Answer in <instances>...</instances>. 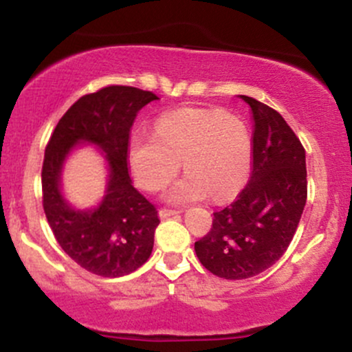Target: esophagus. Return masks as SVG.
Listing matches in <instances>:
<instances>
[{"instance_id": "obj_1", "label": "esophagus", "mask_w": 352, "mask_h": 352, "mask_svg": "<svg viewBox=\"0 0 352 352\" xmlns=\"http://www.w3.org/2000/svg\"><path fill=\"white\" fill-rule=\"evenodd\" d=\"M180 210H172V208H160L159 210V217L160 218H168V217H173V215H179Z\"/></svg>"}]
</instances>
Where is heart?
Listing matches in <instances>:
<instances>
[{
  "mask_svg": "<svg viewBox=\"0 0 352 352\" xmlns=\"http://www.w3.org/2000/svg\"><path fill=\"white\" fill-rule=\"evenodd\" d=\"M187 175L168 192L173 204L233 199L250 179L253 139L248 122L223 109L185 107L157 120L155 134L132 135L129 162L135 182L147 192H159L182 167Z\"/></svg>",
  "mask_w": 352,
  "mask_h": 352,
  "instance_id": "heart-1",
  "label": "heart"
}]
</instances>
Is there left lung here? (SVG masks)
<instances>
[{
  "mask_svg": "<svg viewBox=\"0 0 352 352\" xmlns=\"http://www.w3.org/2000/svg\"><path fill=\"white\" fill-rule=\"evenodd\" d=\"M241 99L254 120L252 177L195 241L200 263L225 280L256 276L276 263L292 243L308 197L305 147L293 129L266 104Z\"/></svg>",
  "mask_w": 352,
  "mask_h": 352,
  "instance_id": "8db88e82",
  "label": "left lung"
}]
</instances>
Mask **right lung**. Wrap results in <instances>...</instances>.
I'll use <instances>...</instances> for the list:
<instances>
[{"label": "right lung", "instance_id": "obj_1", "mask_svg": "<svg viewBox=\"0 0 352 352\" xmlns=\"http://www.w3.org/2000/svg\"><path fill=\"white\" fill-rule=\"evenodd\" d=\"M159 99L151 91L107 86L76 100L59 119L44 152L43 208L56 240L72 260L99 276H124L151 256L160 220L155 205L132 185L127 168L129 132L137 112ZM79 140L99 144L109 162V187L92 212L72 210L58 192V173Z\"/></svg>", "mask_w": 352, "mask_h": 352}]
</instances>
